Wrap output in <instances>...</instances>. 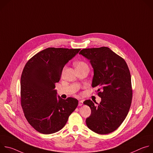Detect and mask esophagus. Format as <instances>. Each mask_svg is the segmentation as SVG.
Returning <instances> with one entry per match:
<instances>
[{"label":"esophagus","mask_w":153,"mask_h":153,"mask_svg":"<svg viewBox=\"0 0 153 153\" xmlns=\"http://www.w3.org/2000/svg\"><path fill=\"white\" fill-rule=\"evenodd\" d=\"M83 100H79V104H78V105H79V106H82V105H83Z\"/></svg>","instance_id":"obj_1"}]
</instances>
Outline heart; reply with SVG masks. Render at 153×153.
Wrapping results in <instances>:
<instances>
[{"label":"heart","instance_id":"b5f03b06","mask_svg":"<svg viewBox=\"0 0 153 153\" xmlns=\"http://www.w3.org/2000/svg\"><path fill=\"white\" fill-rule=\"evenodd\" d=\"M75 67L76 68H80L85 67H88V65L83 62H77L75 63Z\"/></svg>","mask_w":153,"mask_h":153}]
</instances>
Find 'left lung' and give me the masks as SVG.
Wrapping results in <instances>:
<instances>
[{
  "mask_svg": "<svg viewBox=\"0 0 153 153\" xmlns=\"http://www.w3.org/2000/svg\"><path fill=\"white\" fill-rule=\"evenodd\" d=\"M79 54L90 61L94 71L91 86L98 89L101 98L98 105L91 100L83 102L91 110L86 119V125L99 134L112 133L125 119L131 104V79L128 65L106 47L83 49Z\"/></svg>",
  "mask_w": 153,
  "mask_h": 153,
  "instance_id": "1",
  "label": "left lung"
}]
</instances>
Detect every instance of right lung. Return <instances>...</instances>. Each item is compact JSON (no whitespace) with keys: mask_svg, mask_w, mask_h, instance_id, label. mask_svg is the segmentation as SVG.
I'll list each match as a JSON object with an SVG mask.
<instances>
[{"mask_svg":"<svg viewBox=\"0 0 153 153\" xmlns=\"http://www.w3.org/2000/svg\"><path fill=\"white\" fill-rule=\"evenodd\" d=\"M80 49L48 48L31 57L20 79L21 105L28 123L38 132L50 134L60 130L77 106L78 100L57 96L55 83L69 60Z\"/></svg>","mask_w":153,"mask_h":153,"instance_id":"obj_1","label":"right lung"}]
</instances>
